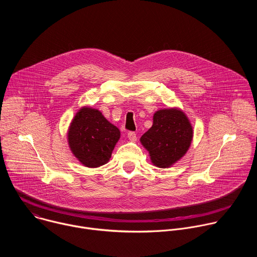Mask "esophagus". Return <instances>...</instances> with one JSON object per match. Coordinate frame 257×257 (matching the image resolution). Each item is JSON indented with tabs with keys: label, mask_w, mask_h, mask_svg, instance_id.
Instances as JSON below:
<instances>
[{
	"label": "esophagus",
	"mask_w": 257,
	"mask_h": 257,
	"mask_svg": "<svg viewBox=\"0 0 257 257\" xmlns=\"http://www.w3.org/2000/svg\"><path fill=\"white\" fill-rule=\"evenodd\" d=\"M128 138L131 140V141H136L137 139V136H136V133L134 131H129L128 134H127Z\"/></svg>",
	"instance_id": "1"
}]
</instances>
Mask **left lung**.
Listing matches in <instances>:
<instances>
[{"label":"left lung","mask_w":257,"mask_h":257,"mask_svg":"<svg viewBox=\"0 0 257 257\" xmlns=\"http://www.w3.org/2000/svg\"><path fill=\"white\" fill-rule=\"evenodd\" d=\"M192 126L185 114L177 108L160 109L154 116L152 128L140 138L150 152L153 164L167 168L188 151L192 140Z\"/></svg>","instance_id":"obj_1"}]
</instances>
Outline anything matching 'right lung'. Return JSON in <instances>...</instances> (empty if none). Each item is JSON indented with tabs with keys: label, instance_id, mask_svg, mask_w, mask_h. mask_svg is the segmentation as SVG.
Returning a JSON list of instances; mask_svg holds the SVG:
<instances>
[{
	"label": "right lung",
	"instance_id": "obj_1",
	"mask_svg": "<svg viewBox=\"0 0 257 257\" xmlns=\"http://www.w3.org/2000/svg\"><path fill=\"white\" fill-rule=\"evenodd\" d=\"M119 138V129L90 107H82L76 114L68 133L72 153L89 168L106 164Z\"/></svg>",
	"mask_w": 257,
	"mask_h": 257
}]
</instances>
